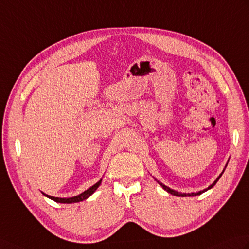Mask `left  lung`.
<instances>
[{"label":"left lung","mask_w":249,"mask_h":249,"mask_svg":"<svg viewBox=\"0 0 249 249\" xmlns=\"http://www.w3.org/2000/svg\"><path fill=\"white\" fill-rule=\"evenodd\" d=\"M226 166H227V164H226ZM223 173H224V171L222 172V174H223ZM222 174L219 175V176L216 178V180H215L214 182H213V183L211 184V186H209V187H208L207 189H204L203 191H199V192H196V193H180V192H177V191L173 190V189H171V188H169V187H166L165 184H163V183H161L160 181H158V180H157V179H156V180H157V182L160 184L161 187H162V188L166 191V192H169V193H171L172 195H175V196H181V197H186V196H196V195H200L201 193H204V192H206V191H208L209 189H211L213 186H215V183L218 181V179L221 178Z\"/></svg>","instance_id":"obj_1"}]
</instances>
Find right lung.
I'll list each match as a JSON object with an SVG mask.
<instances>
[{
	"label": "right lung",
	"mask_w": 249,
	"mask_h": 249,
	"mask_svg": "<svg viewBox=\"0 0 249 249\" xmlns=\"http://www.w3.org/2000/svg\"><path fill=\"white\" fill-rule=\"evenodd\" d=\"M102 182V179L100 181H97L95 184H93L91 188H89L88 190H86L85 192L80 193L76 196H74V197H69V198H60V197H54V196H51V195H48L43 193V195H45L46 197H49L50 199L56 201V203H61V204H72V203H79V201H83L85 199H87L89 197V196H91L92 194H93L95 192V190L100 187V184Z\"/></svg>",
	"instance_id": "obj_1"
}]
</instances>
